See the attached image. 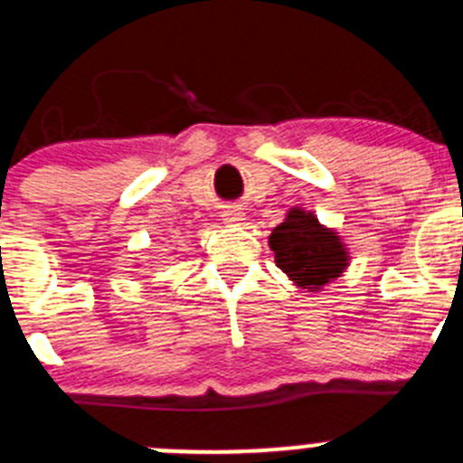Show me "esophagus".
<instances>
[{
  "label": "esophagus",
  "mask_w": 463,
  "mask_h": 463,
  "mask_svg": "<svg viewBox=\"0 0 463 463\" xmlns=\"http://www.w3.org/2000/svg\"><path fill=\"white\" fill-rule=\"evenodd\" d=\"M222 221L230 222V225H236V222L245 221V218H242V212L238 207H225L222 209Z\"/></svg>",
  "instance_id": "1"
}]
</instances>
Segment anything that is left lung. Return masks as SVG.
<instances>
[{"label":"left lung","mask_w":463,"mask_h":463,"mask_svg":"<svg viewBox=\"0 0 463 463\" xmlns=\"http://www.w3.org/2000/svg\"><path fill=\"white\" fill-rule=\"evenodd\" d=\"M269 250L279 268L310 292L340 277L349 265L346 247L333 230L319 225L304 209H290L286 221L269 233Z\"/></svg>","instance_id":"8db88e82"}]
</instances>
